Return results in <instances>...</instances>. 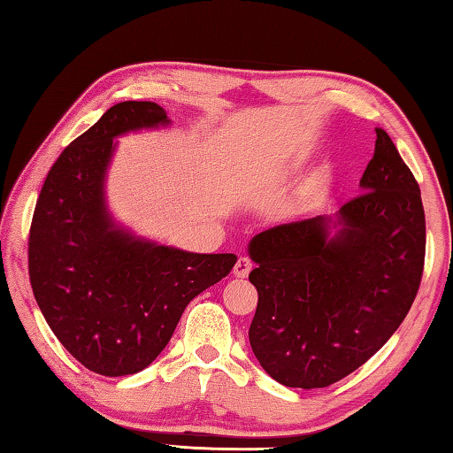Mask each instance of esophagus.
<instances>
[{
    "label": "esophagus",
    "instance_id": "1",
    "mask_svg": "<svg viewBox=\"0 0 453 453\" xmlns=\"http://www.w3.org/2000/svg\"><path fill=\"white\" fill-rule=\"evenodd\" d=\"M251 267H254V264H251L250 257H240L234 265V275H235V278H248Z\"/></svg>",
    "mask_w": 453,
    "mask_h": 453
}]
</instances>
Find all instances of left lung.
Segmentation results:
<instances>
[{"label":"left lung","mask_w":453,"mask_h":453,"mask_svg":"<svg viewBox=\"0 0 453 453\" xmlns=\"http://www.w3.org/2000/svg\"><path fill=\"white\" fill-rule=\"evenodd\" d=\"M362 194L335 216L265 229L248 243L257 310L250 343L288 388H326L378 351L416 300L426 256L419 186L375 127Z\"/></svg>","instance_id":"8db88e82"}]
</instances>
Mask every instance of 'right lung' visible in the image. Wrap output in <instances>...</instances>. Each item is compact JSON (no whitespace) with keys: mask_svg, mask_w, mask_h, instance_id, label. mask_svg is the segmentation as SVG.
<instances>
[{"mask_svg":"<svg viewBox=\"0 0 453 453\" xmlns=\"http://www.w3.org/2000/svg\"><path fill=\"white\" fill-rule=\"evenodd\" d=\"M153 102L111 105L51 165L29 229V280L45 321L88 370L148 367L196 296L232 272L234 254H194L134 234L107 205L118 137L167 127Z\"/></svg>","mask_w":453,"mask_h":453,"instance_id":"obj_1","label":"right lung"}]
</instances>
